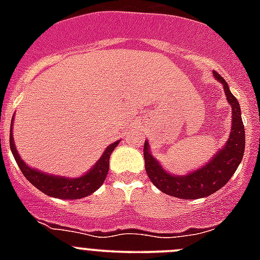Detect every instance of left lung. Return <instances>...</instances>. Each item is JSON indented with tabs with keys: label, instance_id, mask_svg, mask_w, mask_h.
<instances>
[{
	"label": "left lung",
	"instance_id": "obj_1",
	"mask_svg": "<svg viewBox=\"0 0 260 260\" xmlns=\"http://www.w3.org/2000/svg\"><path fill=\"white\" fill-rule=\"evenodd\" d=\"M213 77L222 84L226 100L232 107V127L228 141L204 165L187 174L177 176L165 171L151 153L150 144L144 142V162L151 182L164 194L181 199L206 198L226 185L237 171L245 152V127L237 99L229 89L228 83L220 74L213 71Z\"/></svg>",
	"mask_w": 260,
	"mask_h": 260
}]
</instances>
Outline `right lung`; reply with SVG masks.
Instances as JSON below:
<instances>
[{"label":"right lung","mask_w":260,"mask_h":260,"mask_svg":"<svg viewBox=\"0 0 260 260\" xmlns=\"http://www.w3.org/2000/svg\"><path fill=\"white\" fill-rule=\"evenodd\" d=\"M118 143L119 141L109 144L100 158L95 162V165H92V168L87 171L83 176L75 177V178L54 176V174L45 173L35 168H31L23 161L14 143L13 123L10 125V150L22 173L36 189L49 197L58 199H80L93 194L107 178L108 171H109V157Z\"/></svg>","instance_id":"1"}]
</instances>
